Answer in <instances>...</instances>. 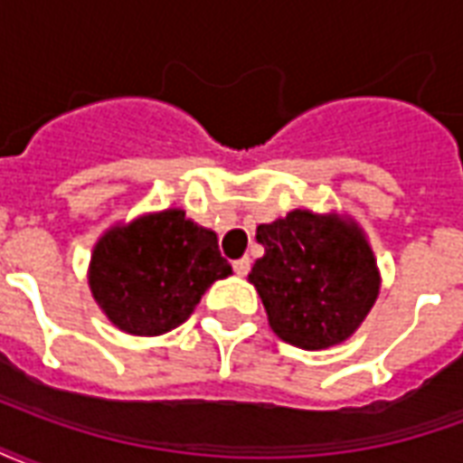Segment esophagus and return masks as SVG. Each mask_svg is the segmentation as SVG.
<instances>
[{
    "mask_svg": "<svg viewBox=\"0 0 463 463\" xmlns=\"http://www.w3.org/2000/svg\"><path fill=\"white\" fill-rule=\"evenodd\" d=\"M232 270H235V275L245 278V275L250 272V258H241V260L232 262Z\"/></svg>",
    "mask_w": 463,
    "mask_h": 463,
    "instance_id": "esophagus-1",
    "label": "esophagus"
}]
</instances>
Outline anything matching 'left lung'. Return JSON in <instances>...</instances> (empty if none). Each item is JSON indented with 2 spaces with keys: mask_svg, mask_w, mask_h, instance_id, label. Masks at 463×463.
<instances>
[{
  "mask_svg": "<svg viewBox=\"0 0 463 463\" xmlns=\"http://www.w3.org/2000/svg\"><path fill=\"white\" fill-rule=\"evenodd\" d=\"M265 255L250 282L260 292L268 320L280 340L325 349L347 340L367 317L379 292L374 255L354 225L292 211L258 225Z\"/></svg>",
  "mask_w": 463,
  "mask_h": 463,
  "instance_id": "left-lung-1",
  "label": "left lung"
}]
</instances>
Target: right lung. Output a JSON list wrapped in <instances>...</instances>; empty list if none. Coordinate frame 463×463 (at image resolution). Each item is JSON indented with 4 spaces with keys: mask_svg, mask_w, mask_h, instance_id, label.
<instances>
[{
    "mask_svg": "<svg viewBox=\"0 0 463 463\" xmlns=\"http://www.w3.org/2000/svg\"><path fill=\"white\" fill-rule=\"evenodd\" d=\"M231 272L215 232L185 221L183 211H163L106 232L91 255L89 285L116 327L163 335Z\"/></svg>",
    "mask_w": 463,
    "mask_h": 463,
    "instance_id": "right-lung-1",
    "label": "right lung"
}]
</instances>
